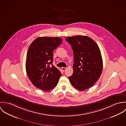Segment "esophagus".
I'll return each instance as SVG.
<instances>
[{
  "label": "esophagus",
  "instance_id": "esophagus-1",
  "mask_svg": "<svg viewBox=\"0 0 126 126\" xmlns=\"http://www.w3.org/2000/svg\"><path fill=\"white\" fill-rule=\"evenodd\" d=\"M62 69L63 71V72H64V71L66 70V69H67V68H66V67H62Z\"/></svg>",
  "mask_w": 126,
  "mask_h": 126
}]
</instances>
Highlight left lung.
<instances>
[{"mask_svg": "<svg viewBox=\"0 0 126 126\" xmlns=\"http://www.w3.org/2000/svg\"><path fill=\"white\" fill-rule=\"evenodd\" d=\"M65 40L72 47L74 59L73 73L69 80L75 88L87 89L94 85L102 73L103 61L99 47L88 36L68 37Z\"/></svg>", "mask_w": 126, "mask_h": 126, "instance_id": "left-lung-1", "label": "left lung"}]
</instances>
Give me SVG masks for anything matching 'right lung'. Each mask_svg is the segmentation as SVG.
<instances>
[{
  "label": "right lung",
  "mask_w": 126,
  "mask_h": 126,
  "mask_svg": "<svg viewBox=\"0 0 126 126\" xmlns=\"http://www.w3.org/2000/svg\"><path fill=\"white\" fill-rule=\"evenodd\" d=\"M62 42L59 37H40L30 46L26 62V72L37 88L48 91L58 84L62 74L52 64L53 51Z\"/></svg>",
  "instance_id": "1"
}]
</instances>
